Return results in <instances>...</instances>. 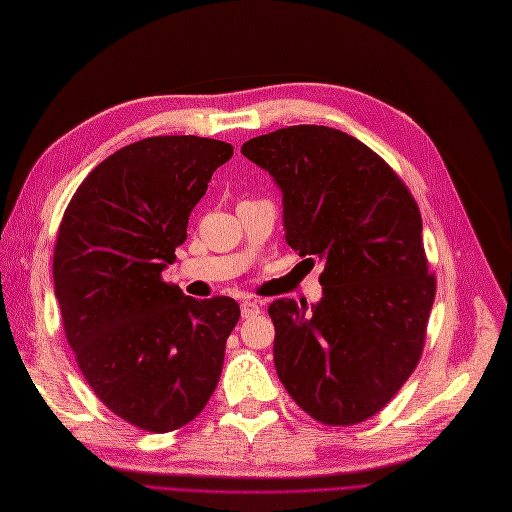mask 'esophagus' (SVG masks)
Masks as SVG:
<instances>
[{
	"label": "esophagus",
	"instance_id": "obj_1",
	"mask_svg": "<svg viewBox=\"0 0 512 512\" xmlns=\"http://www.w3.org/2000/svg\"><path fill=\"white\" fill-rule=\"evenodd\" d=\"M260 314V305L256 301H243L241 303V316L247 320V318H254Z\"/></svg>",
	"mask_w": 512,
	"mask_h": 512
}]
</instances>
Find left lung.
I'll return each instance as SVG.
<instances>
[{
    "mask_svg": "<svg viewBox=\"0 0 512 512\" xmlns=\"http://www.w3.org/2000/svg\"><path fill=\"white\" fill-rule=\"evenodd\" d=\"M282 190L286 243L324 262L322 299H277L273 361L288 395L324 425L380 412L421 359L436 280L416 200L354 136L290 126L243 143Z\"/></svg>",
    "mask_w": 512,
    "mask_h": 512,
    "instance_id": "1",
    "label": "left lung"
}]
</instances>
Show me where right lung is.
<instances>
[{"label": "right lung", "mask_w": 512, "mask_h": 512, "mask_svg": "<svg viewBox=\"0 0 512 512\" xmlns=\"http://www.w3.org/2000/svg\"><path fill=\"white\" fill-rule=\"evenodd\" d=\"M230 156L215 138H143L91 170L59 224L53 280L68 344L102 404L145 431L179 429L207 406L241 316L235 299L198 301L162 282Z\"/></svg>", "instance_id": "obj_1"}]
</instances>
